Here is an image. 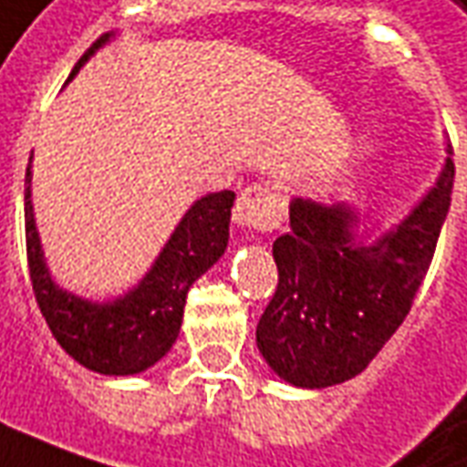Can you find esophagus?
I'll list each match as a JSON object with an SVG mask.
<instances>
[{"instance_id": "esophagus-1", "label": "esophagus", "mask_w": 467, "mask_h": 467, "mask_svg": "<svg viewBox=\"0 0 467 467\" xmlns=\"http://www.w3.org/2000/svg\"><path fill=\"white\" fill-rule=\"evenodd\" d=\"M284 211H286L284 198L274 188L266 183H254L246 191H241L234 208V221L249 231H271L284 221Z\"/></svg>"}]
</instances>
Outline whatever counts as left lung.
I'll return each mask as SVG.
<instances>
[{
    "instance_id": "left-lung-1",
    "label": "left lung",
    "mask_w": 467,
    "mask_h": 467,
    "mask_svg": "<svg viewBox=\"0 0 467 467\" xmlns=\"http://www.w3.org/2000/svg\"><path fill=\"white\" fill-rule=\"evenodd\" d=\"M445 153L435 186L372 242L369 213L352 203L292 198L289 231L274 241L279 286L256 327L261 357L284 382H347L405 322L451 208V143Z\"/></svg>"
}]
</instances>
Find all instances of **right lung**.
<instances>
[{
    "label": "right lung",
    "instance_id": "1",
    "mask_svg": "<svg viewBox=\"0 0 467 467\" xmlns=\"http://www.w3.org/2000/svg\"><path fill=\"white\" fill-rule=\"evenodd\" d=\"M110 39L112 35L98 39L75 65L69 80ZM234 198V191L198 198L183 213L143 279L115 299L95 302L62 289L49 274L32 208V165H27L25 234L29 276L39 312L47 319L59 347L82 367L112 377L138 375L163 359L181 332L188 289L226 251Z\"/></svg>",
    "mask_w": 467,
    "mask_h": 467
}]
</instances>
